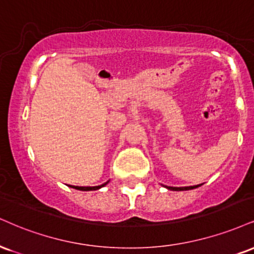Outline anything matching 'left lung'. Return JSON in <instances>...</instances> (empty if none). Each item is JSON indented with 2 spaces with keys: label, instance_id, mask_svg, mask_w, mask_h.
<instances>
[{
  "label": "left lung",
  "instance_id": "1",
  "mask_svg": "<svg viewBox=\"0 0 254 254\" xmlns=\"http://www.w3.org/2000/svg\"><path fill=\"white\" fill-rule=\"evenodd\" d=\"M200 187V185L197 186H190V187H166L169 190H175V191H181V190H190V189H195Z\"/></svg>",
  "mask_w": 254,
  "mask_h": 254
}]
</instances>
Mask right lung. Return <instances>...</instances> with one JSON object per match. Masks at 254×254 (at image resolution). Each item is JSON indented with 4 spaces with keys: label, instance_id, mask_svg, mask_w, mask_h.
I'll return each mask as SVG.
<instances>
[{
    "label": "right lung",
    "instance_id": "obj_1",
    "mask_svg": "<svg viewBox=\"0 0 254 254\" xmlns=\"http://www.w3.org/2000/svg\"><path fill=\"white\" fill-rule=\"evenodd\" d=\"M109 183V181L108 182H105V183H103L102 186H98V187H72V188H74V189H78V190H82V191H90V190H98V189H100L102 187H104V186H106Z\"/></svg>",
    "mask_w": 254,
    "mask_h": 254
}]
</instances>
